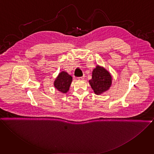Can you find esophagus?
Instances as JSON below:
<instances>
[{"mask_svg": "<svg viewBox=\"0 0 154 154\" xmlns=\"http://www.w3.org/2000/svg\"><path fill=\"white\" fill-rule=\"evenodd\" d=\"M85 75H84L83 76H82V77H78V79H79V80H85Z\"/></svg>", "mask_w": 154, "mask_h": 154, "instance_id": "1", "label": "esophagus"}]
</instances>
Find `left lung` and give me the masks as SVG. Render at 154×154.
Instances as JSON below:
<instances>
[{"label":"left lung","instance_id":"left-lung-1","mask_svg":"<svg viewBox=\"0 0 154 154\" xmlns=\"http://www.w3.org/2000/svg\"><path fill=\"white\" fill-rule=\"evenodd\" d=\"M89 83L94 92L100 94L107 91L112 85V77L107 71L97 66L92 72V79Z\"/></svg>","mask_w":154,"mask_h":154}]
</instances>
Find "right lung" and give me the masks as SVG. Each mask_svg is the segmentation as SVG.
<instances>
[{"label": "right lung", "instance_id": "right-lung-1", "mask_svg": "<svg viewBox=\"0 0 154 154\" xmlns=\"http://www.w3.org/2000/svg\"><path fill=\"white\" fill-rule=\"evenodd\" d=\"M72 82V77L65 71H62L54 82L55 87L60 92L66 93L69 91Z\"/></svg>", "mask_w": 154, "mask_h": 154}]
</instances>
